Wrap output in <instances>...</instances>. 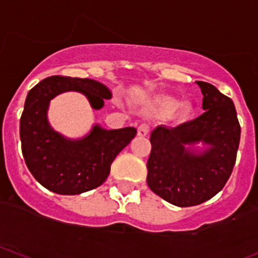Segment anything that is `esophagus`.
<instances>
[{
	"mask_svg": "<svg viewBox=\"0 0 258 258\" xmlns=\"http://www.w3.org/2000/svg\"><path fill=\"white\" fill-rule=\"evenodd\" d=\"M148 134H150V124L142 123V124H140V126H138V130H137L138 136L146 137Z\"/></svg>",
	"mask_w": 258,
	"mask_h": 258,
	"instance_id": "1",
	"label": "esophagus"
}]
</instances>
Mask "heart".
Returning <instances> with one entry per match:
<instances>
[{"instance_id": "obj_1", "label": "heart", "mask_w": 258, "mask_h": 258, "mask_svg": "<svg viewBox=\"0 0 258 258\" xmlns=\"http://www.w3.org/2000/svg\"><path fill=\"white\" fill-rule=\"evenodd\" d=\"M157 106L164 112H174L180 106V102L172 97H162V99L157 100Z\"/></svg>"}]
</instances>
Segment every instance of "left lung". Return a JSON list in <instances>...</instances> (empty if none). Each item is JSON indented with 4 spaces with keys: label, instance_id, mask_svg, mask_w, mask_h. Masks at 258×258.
<instances>
[{
    "label": "left lung",
    "instance_id": "1",
    "mask_svg": "<svg viewBox=\"0 0 258 258\" xmlns=\"http://www.w3.org/2000/svg\"><path fill=\"white\" fill-rule=\"evenodd\" d=\"M203 94V115L177 127L152 131L147 184L175 207L199 205L215 197L232 173L241 127L235 105L214 85L197 81ZM202 143L203 151L195 148Z\"/></svg>",
    "mask_w": 258,
    "mask_h": 258
}]
</instances>
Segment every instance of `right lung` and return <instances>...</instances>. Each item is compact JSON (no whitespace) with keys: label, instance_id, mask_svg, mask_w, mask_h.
<instances>
[{"label":"right lung","instance_id":"right-lung-1","mask_svg":"<svg viewBox=\"0 0 258 258\" xmlns=\"http://www.w3.org/2000/svg\"><path fill=\"white\" fill-rule=\"evenodd\" d=\"M67 91L85 95L95 110L112 97L110 89L96 80L59 75L45 78L27 95L20 137L24 162L38 183L53 193L77 195L106 180L111 163L136 136L137 130H105L94 124L83 138H67L54 131L48 121L50 100Z\"/></svg>","mask_w":258,"mask_h":258}]
</instances>
